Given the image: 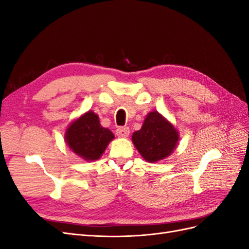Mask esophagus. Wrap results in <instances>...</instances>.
<instances>
[{
  "label": "esophagus",
  "instance_id": "obj_1",
  "mask_svg": "<svg viewBox=\"0 0 249 249\" xmlns=\"http://www.w3.org/2000/svg\"><path fill=\"white\" fill-rule=\"evenodd\" d=\"M116 135L118 137L126 138L130 135V129L127 126H119L116 130Z\"/></svg>",
  "mask_w": 249,
  "mask_h": 249
}]
</instances>
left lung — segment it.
<instances>
[{"instance_id": "8db88e82", "label": "left lung", "mask_w": 249, "mask_h": 249, "mask_svg": "<svg viewBox=\"0 0 249 249\" xmlns=\"http://www.w3.org/2000/svg\"><path fill=\"white\" fill-rule=\"evenodd\" d=\"M132 140L143 159L154 163L172 153L178 144V134L161 114L150 112L141 130L133 134Z\"/></svg>"}]
</instances>
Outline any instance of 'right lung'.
I'll list each match as a JSON object with an SVG mask.
<instances>
[{"label":"right lung","instance_id":"obj_1","mask_svg":"<svg viewBox=\"0 0 249 249\" xmlns=\"http://www.w3.org/2000/svg\"><path fill=\"white\" fill-rule=\"evenodd\" d=\"M113 138V133L101 125L99 116L91 111L74 120L65 134L70 148L87 161L99 159Z\"/></svg>","mask_w":249,"mask_h":249}]
</instances>
